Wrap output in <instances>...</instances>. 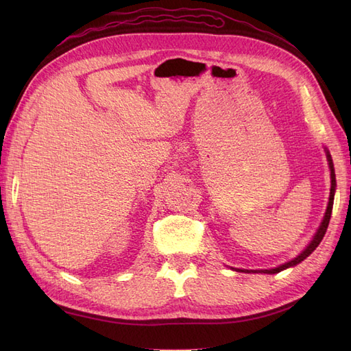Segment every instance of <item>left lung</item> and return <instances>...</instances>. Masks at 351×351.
<instances>
[{"instance_id":"left-lung-1","label":"left lung","mask_w":351,"mask_h":351,"mask_svg":"<svg viewBox=\"0 0 351 351\" xmlns=\"http://www.w3.org/2000/svg\"><path fill=\"white\" fill-rule=\"evenodd\" d=\"M326 156H328V162H329V169H331V192H329V202H328V208H326V212H325V217H324L322 224H321L319 228H317L316 234H315L313 240L311 241L309 246H307V247L299 254V256L294 258V259L290 261V262L284 263V265H280L278 268H274V269H261V271H247V272H261V274H262V272H263V274H277V272H281V271H284V269H287V268H290V267H294V265H297V263H300L302 261H304L317 246H319V243L322 241V239H324V236H325V232H326V228H328V224H329V219H331V212H332V205H334V193H335V186H337V184H335L334 164H332L331 155H329L328 151H326ZM244 272H246V271H244Z\"/></svg>"}]
</instances>
